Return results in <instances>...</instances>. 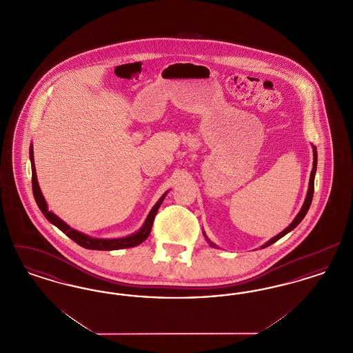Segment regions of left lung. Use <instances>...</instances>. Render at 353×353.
<instances>
[{
    "mask_svg": "<svg viewBox=\"0 0 353 353\" xmlns=\"http://www.w3.org/2000/svg\"><path fill=\"white\" fill-rule=\"evenodd\" d=\"M314 148V163H312V170H311V176H310V184H308V190H307V196H305V200H304V203H303L302 209H301V212L298 213V216L294 219V221L290 223V226H287L285 230L282 232V233H279L278 235H275L274 238H271L268 243H265L263 246H262V249H265V248H268L270 245H272L274 242H276L278 239H281L283 235L287 234V233H290L291 230H294L301 222H302V219L305 217V214H307V212H308V209H310V206H311V202H312V197H314V185H315V173H316V164H318V153H316V147H312ZM205 235V233H203ZM205 238H206V241L210 243V246L212 248H214L216 245L214 243H212L209 239H208V236L205 235Z\"/></svg>",
    "mask_w": 353,
    "mask_h": 353,
    "instance_id": "8db88e82",
    "label": "left lung"
}]
</instances>
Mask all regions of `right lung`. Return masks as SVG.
Returning <instances> with one entry per match:
<instances>
[{"label":"right lung","instance_id":"right-lung-1","mask_svg":"<svg viewBox=\"0 0 353 353\" xmlns=\"http://www.w3.org/2000/svg\"><path fill=\"white\" fill-rule=\"evenodd\" d=\"M30 161H32V185H33V194L35 202L38 205V208L41 209L42 214L48 219L49 222L52 225H55L59 230H62L68 238H71L74 242H77L78 245H81L84 249L88 250H119V249H128V248H134L140 245L141 242H144L148 235L151 233L152 225H153V219L154 216L160 208V205L164 201L165 196L168 192H165L161 199L154 203V206L152 208L148 217L145 219V222L143 223V226L140 228V230H137L134 234L128 235V236H123V238H112V239H105V238H92L88 235L83 234L72 228H70L66 222H63L59 217H57L52 212H49L48 209V203L43 199V194L39 189L38 180H37V173H35V165H34L33 145H30Z\"/></svg>","mask_w":353,"mask_h":353}]
</instances>
